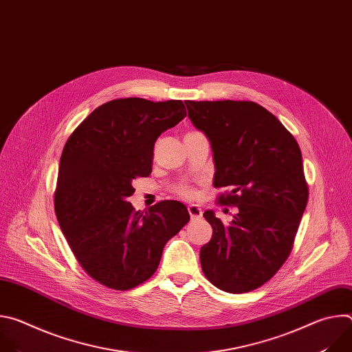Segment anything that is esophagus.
Here are the masks:
<instances>
[{
	"instance_id": "esophagus-1",
	"label": "esophagus",
	"mask_w": 352,
	"mask_h": 352,
	"mask_svg": "<svg viewBox=\"0 0 352 352\" xmlns=\"http://www.w3.org/2000/svg\"><path fill=\"white\" fill-rule=\"evenodd\" d=\"M188 212H189V216H190L192 220L200 219V217H202V214H204L202 209H200V206H197V205H189L188 206Z\"/></svg>"
}]
</instances>
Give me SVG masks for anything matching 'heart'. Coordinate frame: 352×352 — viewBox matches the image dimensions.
I'll list each match as a JSON object with an SVG mask.
<instances>
[{"label": "heart", "instance_id": "b5f03b06", "mask_svg": "<svg viewBox=\"0 0 352 352\" xmlns=\"http://www.w3.org/2000/svg\"><path fill=\"white\" fill-rule=\"evenodd\" d=\"M184 196H193V190L192 189H189V188H186V186H184V188H181V190H179Z\"/></svg>", "mask_w": 352, "mask_h": 352}]
</instances>
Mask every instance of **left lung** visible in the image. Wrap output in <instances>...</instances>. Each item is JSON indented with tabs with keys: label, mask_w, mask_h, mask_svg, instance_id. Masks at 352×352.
I'll use <instances>...</instances> for the list:
<instances>
[{
	"label": "left lung",
	"mask_w": 352,
	"mask_h": 352,
	"mask_svg": "<svg viewBox=\"0 0 352 352\" xmlns=\"http://www.w3.org/2000/svg\"><path fill=\"white\" fill-rule=\"evenodd\" d=\"M193 126L210 142L220 204L236 206L228 224L213 210L200 265L217 288L242 294L269 281L287 261L308 204L302 155L294 136L254 102H185Z\"/></svg>",
	"instance_id": "8db88e82"
}]
</instances>
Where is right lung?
Instances as JSON below:
<instances>
[{
  "mask_svg": "<svg viewBox=\"0 0 352 352\" xmlns=\"http://www.w3.org/2000/svg\"><path fill=\"white\" fill-rule=\"evenodd\" d=\"M186 117L181 100H111L67 140L54 208L80 266L96 281L131 289L159 267L164 245L189 221L178 200L135 212L128 197L136 177L152 173L157 138Z\"/></svg>",
  "mask_w": 352,
  "mask_h": 352,
  "instance_id": "obj_1",
  "label": "right lung"
}]
</instances>
